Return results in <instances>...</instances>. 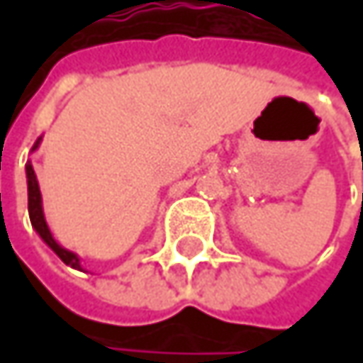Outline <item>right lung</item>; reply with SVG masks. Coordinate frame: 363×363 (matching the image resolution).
Returning a JSON list of instances; mask_svg holds the SVG:
<instances>
[{
  "label": "right lung",
  "mask_w": 363,
  "mask_h": 363,
  "mask_svg": "<svg viewBox=\"0 0 363 363\" xmlns=\"http://www.w3.org/2000/svg\"><path fill=\"white\" fill-rule=\"evenodd\" d=\"M37 145H39V140L35 143V147ZM35 147H33V149H35ZM27 184H29V216H31V225L35 227V231L41 235V240H43L54 252L58 254V258H60L65 264H69V267H73V269H79V258L73 252L60 248V246L54 242V238H52V233H50V229H48V225H45L43 210H41V193H39L35 170H33L31 164H27Z\"/></svg>",
  "instance_id": "obj_1"
}]
</instances>
